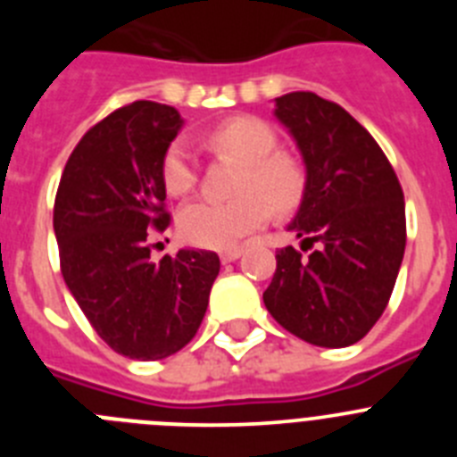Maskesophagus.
Segmentation results:
<instances>
[{
	"mask_svg": "<svg viewBox=\"0 0 457 457\" xmlns=\"http://www.w3.org/2000/svg\"><path fill=\"white\" fill-rule=\"evenodd\" d=\"M242 256V249L240 247H233V249H224V252L220 253L221 263H231V261H237V258Z\"/></svg>",
	"mask_w": 457,
	"mask_h": 457,
	"instance_id": "obj_1",
	"label": "esophagus"
}]
</instances>
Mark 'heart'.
I'll return each instance as SVG.
<instances>
[{"label": "heart", "instance_id": "b5f03b06", "mask_svg": "<svg viewBox=\"0 0 457 457\" xmlns=\"http://www.w3.org/2000/svg\"><path fill=\"white\" fill-rule=\"evenodd\" d=\"M208 144L242 164L236 199L194 201L179 215V231L189 245L228 249L253 233L272 215H290L306 194V171L300 160L277 151L278 137L256 116H233L208 135ZM162 185L171 196H185L199 183V164L183 139L171 141L160 164Z\"/></svg>", "mask_w": 457, "mask_h": 457}]
</instances>
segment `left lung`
<instances>
[{"instance_id": "obj_1", "label": "left lung", "mask_w": 457, "mask_h": 457, "mask_svg": "<svg viewBox=\"0 0 457 457\" xmlns=\"http://www.w3.org/2000/svg\"><path fill=\"white\" fill-rule=\"evenodd\" d=\"M274 114L306 164V194L277 252L263 302L278 325L320 348H345L389 304L407 242L405 199L394 167L364 125L311 91L277 98Z\"/></svg>"}]
</instances>
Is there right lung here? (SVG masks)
<instances>
[{
	"label": "right lung",
	"instance_id": "right-lung-1",
	"mask_svg": "<svg viewBox=\"0 0 457 457\" xmlns=\"http://www.w3.org/2000/svg\"><path fill=\"white\" fill-rule=\"evenodd\" d=\"M180 123L176 109L151 100L116 109L79 139L54 196L68 290L109 348L141 361L192 341L220 274L208 249L151 258L148 237L171 224L160 164Z\"/></svg>",
	"mask_w": 457,
	"mask_h": 457
}]
</instances>
